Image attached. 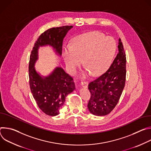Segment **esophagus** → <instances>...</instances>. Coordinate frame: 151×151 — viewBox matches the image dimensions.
<instances>
[{
    "label": "esophagus",
    "instance_id": "34e87169",
    "mask_svg": "<svg viewBox=\"0 0 151 151\" xmlns=\"http://www.w3.org/2000/svg\"><path fill=\"white\" fill-rule=\"evenodd\" d=\"M81 85L84 88H87L88 86V82L86 81H82L81 82Z\"/></svg>",
    "mask_w": 151,
    "mask_h": 151
}]
</instances>
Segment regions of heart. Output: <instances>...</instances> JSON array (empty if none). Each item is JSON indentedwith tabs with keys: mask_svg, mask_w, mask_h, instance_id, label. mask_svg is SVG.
Masks as SVG:
<instances>
[{
	"mask_svg": "<svg viewBox=\"0 0 151 151\" xmlns=\"http://www.w3.org/2000/svg\"><path fill=\"white\" fill-rule=\"evenodd\" d=\"M116 52L115 41L99 32H90L76 37L72 45L63 51V57L68 70L74 73L82 60L85 65L83 75L94 76L103 73L111 64Z\"/></svg>",
	"mask_w": 151,
	"mask_h": 151,
	"instance_id": "heart-1",
	"label": "heart"
}]
</instances>
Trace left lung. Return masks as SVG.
<instances>
[{
	"instance_id": "8db88e82",
	"label": "left lung",
	"mask_w": 151,
	"mask_h": 151,
	"mask_svg": "<svg viewBox=\"0 0 151 151\" xmlns=\"http://www.w3.org/2000/svg\"><path fill=\"white\" fill-rule=\"evenodd\" d=\"M118 48L119 52L108 70L88 84L91 97L88 108L94 115L109 114L118 103L125 87L126 54L120 38Z\"/></svg>"
}]
</instances>
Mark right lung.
Returning <instances> with one entry per match:
<instances>
[{
  "label": "right lung",
  "mask_w": 151,
  "mask_h": 151,
  "mask_svg": "<svg viewBox=\"0 0 151 151\" xmlns=\"http://www.w3.org/2000/svg\"><path fill=\"white\" fill-rule=\"evenodd\" d=\"M72 26L53 27L42 33L36 41L30 55L29 76L30 90L40 109L49 116H56L64 104L66 97L75 89L73 79L60 67L47 77L36 71L35 64L38 59L39 47L50 45L60 55L62 53L64 37Z\"/></svg>",
  "instance_id": "obj_1"
}]
</instances>
